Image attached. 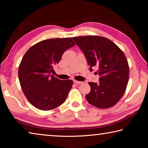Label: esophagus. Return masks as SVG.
Segmentation results:
<instances>
[{
	"instance_id": "34e87169",
	"label": "esophagus",
	"mask_w": 148,
	"mask_h": 148,
	"mask_svg": "<svg viewBox=\"0 0 148 148\" xmlns=\"http://www.w3.org/2000/svg\"><path fill=\"white\" fill-rule=\"evenodd\" d=\"M74 83L76 84H81L82 83V82H79V81H76V80H74Z\"/></svg>"
}]
</instances>
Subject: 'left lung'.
<instances>
[{"label": "left lung", "instance_id": "8db88e82", "mask_svg": "<svg viewBox=\"0 0 148 148\" xmlns=\"http://www.w3.org/2000/svg\"><path fill=\"white\" fill-rule=\"evenodd\" d=\"M92 71L98 67L99 83L89 82L91 91L87 102L99 108L114 106L124 95L129 81V67L125 54L106 38L99 36L74 37Z\"/></svg>", "mask_w": 148, "mask_h": 148}]
</instances>
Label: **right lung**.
Wrapping results in <instances>:
<instances>
[{"label":"right lung","instance_id":"1","mask_svg":"<svg viewBox=\"0 0 148 148\" xmlns=\"http://www.w3.org/2000/svg\"><path fill=\"white\" fill-rule=\"evenodd\" d=\"M74 45L71 38L45 40L24 55L19 66V79L24 95L35 108L53 110L66 100L73 82L59 79L51 73L64 52Z\"/></svg>","mask_w":148,"mask_h":148}]
</instances>
